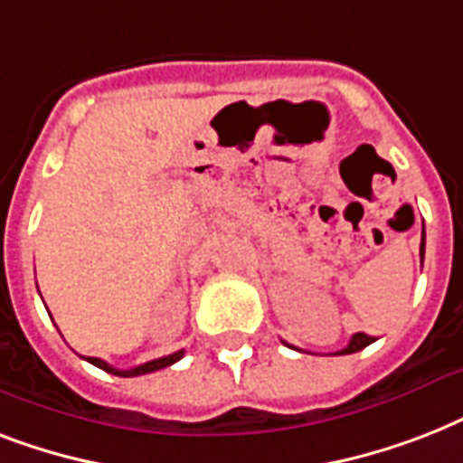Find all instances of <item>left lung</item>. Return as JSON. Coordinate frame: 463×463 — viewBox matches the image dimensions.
Masks as SVG:
<instances>
[{"mask_svg": "<svg viewBox=\"0 0 463 463\" xmlns=\"http://www.w3.org/2000/svg\"><path fill=\"white\" fill-rule=\"evenodd\" d=\"M423 250H425V231H423V242H420V257H423ZM374 338L367 336V334H363V331H358V334H353L351 341H348V345L345 348H341V351H336L334 355H348V353H358L363 351L365 345L373 344Z\"/></svg>", "mask_w": 463, "mask_h": 463, "instance_id": "8db88e82", "label": "left lung"}]
</instances>
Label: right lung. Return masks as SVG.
Segmentation results:
<instances>
[{
	"label": "right lung",
	"mask_w": 463,
	"mask_h": 463,
	"mask_svg": "<svg viewBox=\"0 0 463 463\" xmlns=\"http://www.w3.org/2000/svg\"><path fill=\"white\" fill-rule=\"evenodd\" d=\"M182 355H184V351L170 353V355L156 358V360H151V363H144V365H139V367H132V370H118V367L108 365V363L100 358H86V360H89L90 365H96V367H100V370H105V373L119 374V377H137V374H148V373H156V370H163V367H167V365H173V363H177Z\"/></svg>",
	"instance_id": "obj_1"
}]
</instances>
